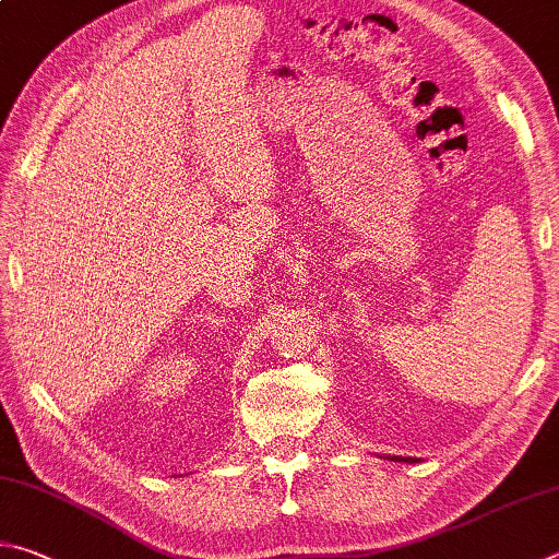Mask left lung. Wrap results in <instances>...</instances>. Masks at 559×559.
Returning a JSON list of instances; mask_svg holds the SVG:
<instances>
[{"mask_svg":"<svg viewBox=\"0 0 559 559\" xmlns=\"http://www.w3.org/2000/svg\"><path fill=\"white\" fill-rule=\"evenodd\" d=\"M391 460L393 462H411V464L418 462V460H415V456H391Z\"/></svg>","mask_w":559,"mask_h":559,"instance_id":"left-lung-1","label":"left lung"}]
</instances>
